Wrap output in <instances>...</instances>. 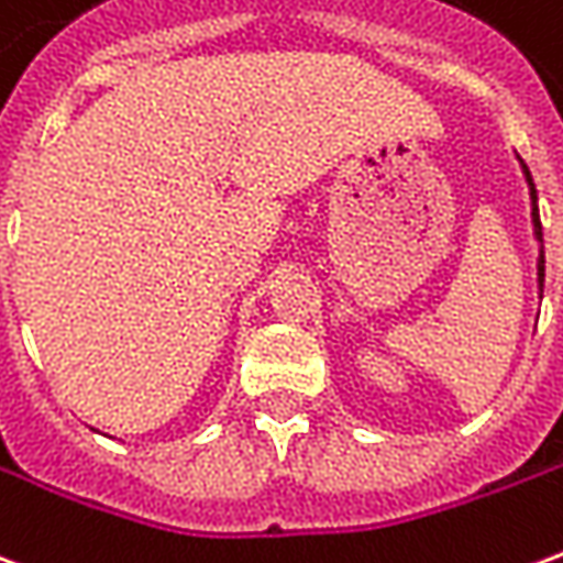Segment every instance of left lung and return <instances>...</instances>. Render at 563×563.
<instances>
[{"instance_id": "1", "label": "left lung", "mask_w": 563, "mask_h": 563, "mask_svg": "<svg viewBox=\"0 0 563 563\" xmlns=\"http://www.w3.org/2000/svg\"><path fill=\"white\" fill-rule=\"evenodd\" d=\"M521 172H525V180H528V189H531V222H533V238L540 241V258H537V283H540V292H543L545 280V256H543V225H540V210H537V186H533V177L528 172V165L521 162Z\"/></svg>"}]
</instances>
